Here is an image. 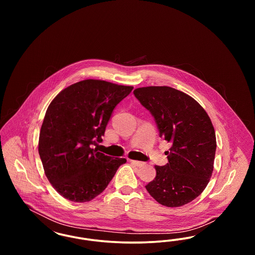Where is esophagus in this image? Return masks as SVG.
Segmentation results:
<instances>
[{"label":"esophagus","instance_id":"esophagus-1","mask_svg":"<svg viewBox=\"0 0 255 255\" xmlns=\"http://www.w3.org/2000/svg\"><path fill=\"white\" fill-rule=\"evenodd\" d=\"M131 161V163L133 164L134 166H137V167H141V166H143L145 163L144 162H142V161H138V160H133V159H131L130 160Z\"/></svg>","mask_w":255,"mask_h":255}]
</instances>
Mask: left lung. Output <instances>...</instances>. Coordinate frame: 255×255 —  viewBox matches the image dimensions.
Returning a JSON list of instances; mask_svg holds the SVG:
<instances>
[{
  "mask_svg": "<svg viewBox=\"0 0 255 255\" xmlns=\"http://www.w3.org/2000/svg\"><path fill=\"white\" fill-rule=\"evenodd\" d=\"M134 97L154 117L159 136L171 142L168 163L156 165L146 189L158 204L186 205L201 194L213 172L216 135L205 109L188 95L167 86L137 88Z\"/></svg>",
  "mask_w": 255,
  "mask_h": 255,
  "instance_id": "8db88e82",
  "label": "left lung"
}]
</instances>
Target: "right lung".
<instances>
[{
	"mask_svg": "<svg viewBox=\"0 0 255 255\" xmlns=\"http://www.w3.org/2000/svg\"><path fill=\"white\" fill-rule=\"evenodd\" d=\"M132 86L87 79L50 102L39 135L45 174L65 199L85 203L102 193L126 158H112L94 145L102 141L115 107Z\"/></svg>",
	"mask_w": 255,
	"mask_h": 255,
	"instance_id": "right-lung-1",
	"label": "right lung"
}]
</instances>
